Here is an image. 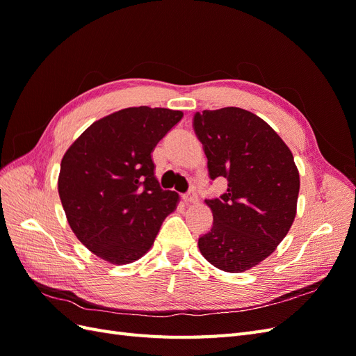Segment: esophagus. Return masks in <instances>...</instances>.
<instances>
[{
	"mask_svg": "<svg viewBox=\"0 0 356 356\" xmlns=\"http://www.w3.org/2000/svg\"><path fill=\"white\" fill-rule=\"evenodd\" d=\"M181 197H182V200H184L186 203H195V202H197V196H196L195 191H188V193H186V195H182Z\"/></svg>",
	"mask_w": 356,
	"mask_h": 356,
	"instance_id": "34e87169",
	"label": "esophagus"
}]
</instances>
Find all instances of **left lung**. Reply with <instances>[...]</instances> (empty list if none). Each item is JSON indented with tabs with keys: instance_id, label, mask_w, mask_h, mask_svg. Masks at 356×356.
Masks as SVG:
<instances>
[{
	"instance_id": "left-lung-1",
	"label": "left lung",
	"mask_w": 356,
	"mask_h": 356,
	"mask_svg": "<svg viewBox=\"0 0 356 356\" xmlns=\"http://www.w3.org/2000/svg\"><path fill=\"white\" fill-rule=\"evenodd\" d=\"M193 129L209 178L229 182L220 197L204 200L213 222L199 250L224 272H245L270 255L293 225L300 190L293 153L263 118L236 106L196 113Z\"/></svg>"
}]
</instances>
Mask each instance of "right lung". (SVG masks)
<instances>
[{
  "mask_svg": "<svg viewBox=\"0 0 356 356\" xmlns=\"http://www.w3.org/2000/svg\"><path fill=\"white\" fill-rule=\"evenodd\" d=\"M181 111L132 106L90 124L60 161L59 197L70 227L95 255L127 264L152 248L178 195L154 177L152 152Z\"/></svg>",
  "mask_w": 356,
  "mask_h": 356,
  "instance_id": "right-lung-1",
  "label": "right lung"
}]
</instances>
